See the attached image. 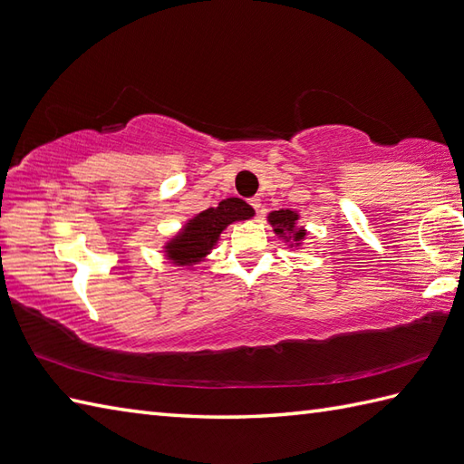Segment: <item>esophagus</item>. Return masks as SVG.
<instances>
[{
  "label": "esophagus",
  "instance_id": "1",
  "mask_svg": "<svg viewBox=\"0 0 464 464\" xmlns=\"http://www.w3.org/2000/svg\"><path fill=\"white\" fill-rule=\"evenodd\" d=\"M249 203H251V208H253L256 213L261 211V198H251Z\"/></svg>",
  "mask_w": 464,
  "mask_h": 464
}]
</instances>
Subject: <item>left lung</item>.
Segmentation results:
<instances>
[{"instance_id": "8db88e82", "label": "left lung", "mask_w": 464, "mask_h": 464, "mask_svg": "<svg viewBox=\"0 0 464 464\" xmlns=\"http://www.w3.org/2000/svg\"><path fill=\"white\" fill-rule=\"evenodd\" d=\"M300 215L295 209H278L266 215V221L271 225L278 239H283L290 249H303L306 239V227L298 223Z\"/></svg>"}]
</instances>
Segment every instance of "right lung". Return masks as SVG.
Wrapping results in <instances>:
<instances>
[{"label": "right lung", "mask_w": 464, "mask_h": 464, "mask_svg": "<svg viewBox=\"0 0 464 464\" xmlns=\"http://www.w3.org/2000/svg\"><path fill=\"white\" fill-rule=\"evenodd\" d=\"M255 215L249 203L239 198H227L219 201L218 208L199 211L181 225L161 246V253L171 265L196 271V265L203 263L218 246L221 233L231 223L246 221Z\"/></svg>", "instance_id": "right-lung-1"}]
</instances>
